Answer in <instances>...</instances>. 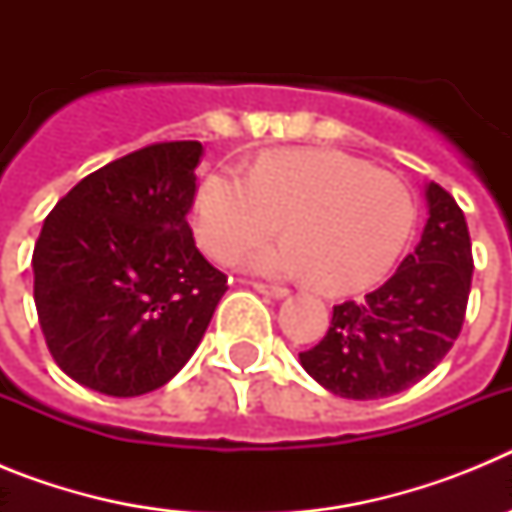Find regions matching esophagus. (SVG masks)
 <instances>
[{"label":"esophagus","mask_w":512,"mask_h":512,"mask_svg":"<svg viewBox=\"0 0 512 512\" xmlns=\"http://www.w3.org/2000/svg\"><path fill=\"white\" fill-rule=\"evenodd\" d=\"M253 287L264 292V295L274 297V300H282V297L289 295V289L282 287V284H266V282H253Z\"/></svg>","instance_id":"esophagus-1"}]
</instances>
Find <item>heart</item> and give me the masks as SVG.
I'll list each match as a JSON object with an SVG mask.
<instances>
[{"label":"heart","mask_w":512,"mask_h":512,"mask_svg":"<svg viewBox=\"0 0 512 512\" xmlns=\"http://www.w3.org/2000/svg\"><path fill=\"white\" fill-rule=\"evenodd\" d=\"M287 217V241L256 253L266 274H310L323 292L382 279L415 225L408 184L338 151L292 148L261 156L251 174L215 169L194 202V230L217 261L241 259Z\"/></svg>","instance_id":"obj_1"}]
</instances>
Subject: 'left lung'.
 <instances>
[{
	"label": "left lung",
	"instance_id": "left-lung-1",
	"mask_svg": "<svg viewBox=\"0 0 512 512\" xmlns=\"http://www.w3.org/2000/svg\"><path fill=\"white\" fill-rule=\"evenodd\" d=\"M428 223L400 269L361 302L333 307L328 333L302 351L305 372L348 400H379L418 384L459 338L472 289L464 212L431 182Z\"/></svg>",
	"mask_w": 512,
	"mask_h": 512
}]
</instances>
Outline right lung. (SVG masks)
Listing matches in <instances>:
<instances>
[{"label":"right lung","mask_w":512,"mask_h":512,"mask_svg":"<svg viewBox=\"0 0 512 512\" xmlns=\"http://www.w3.org/2000/svg\"><path fill=\"white\" fill-rule=\"evenodd\" d=\"M200 140H166L84 176L45 217L33 297L53 361L89 390L135 397L200 346L228 277L194 243Z\"/></svg>","instance_id":"add662e5"}]
</instances>
